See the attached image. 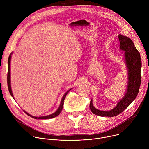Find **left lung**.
I'll use <instances>...</instances> for the list:
<instances>
[{
  "label": "left lung",
  "instance_id": "1",
  "mask_svg": "<svg viewBox=\"0 0 149 149\" xmlns=\"http://www.w3.org/2000/svg\"><path fill=\"white\" fill-rule=\"evenodd\" d=\"M120 49L125 52V65L128 70V82L124 97L120 100L116 107L110 111H101L95 109L91 100L90 108L91 112L101 117H112L122 113L136 98L141 84V61L140 54L133 42L129 38L118 35Z\"/></svg>",
  "mask_w": 149,
  "mask_h": 149
}]
</instances>
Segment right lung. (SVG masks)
<instances>
[{"label": "right lung", "instance_id": "1", "mask_svg": "<svg viewBox=\"0 0 149 149\" xmlns=\"http://www.w3.org/2000/svg\"><path fill=\"white\" fill-rule=\"evenodd\" d=\"M12 54V52L10 54L9 56V58H8V89H9V91L11 95V96L13 97V98L14 99V97H13V93H12V89H11V86H10V60H11V55ZM72 89V88H71ZM69 90L68 91H67V93L63 95L62 100H61V103H60V105H59V108L58 109V110L53 114H50V115H48V116H41V117H35V116H33L31 114H29V113H28L27 112H26L24 110V111L29 116L35 118V119H49V118H54L56 116H58L60 113L61 112L62 110V108H63V101H64L65 97H66V95H67V94L68 93V92L71 90ZM15 100V99H14Z\"/></svg>", "mask_w": 149, "mask_h": 149}]
</instances>
